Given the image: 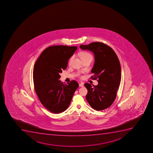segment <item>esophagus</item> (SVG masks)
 <instances>
[{
    "instance_id": "34e87169",
    "label": "esophagus",
    "mask_w": 153,
    "mask_h": 153,
    "mask_svg": "<svg viewBox=\"0 0 153 153\" xmlns=\"http://www.w3.org/2000/svg\"><path fill=\"white\" fill-rule=\"evenodd\" d=\"M79 86L83 87H84V84L83 83H81L79 84Z\"/></svg>"
}]
</instances>
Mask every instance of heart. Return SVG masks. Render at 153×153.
I'll list each match as a JSON object with an SVG mask.
<instances>
[{
  "instance_id": "b5f03b06",
  "label": "heart",
  "mask_w": 153,
  "mask_h": 153,
  "mask_svg": "<svg viewBox=\"0 0 153 153\" xmlns=\"http://www.w3.org/2000/svg\"><path fill=\"white\" fill-rule=\"evenodd\" d=\"M73 57H74V56H73L71 57V58H70L69 63H71V61H72L73 59ZM80 57L81 59H82V60H83V59H86V58H92V55H91L89 52L86 51H84L82 52V53H81ZM77 75L80 76V75L79 73H78Z\"/></svg>"
}]
</instances>
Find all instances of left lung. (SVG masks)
I'll list each match as a JSON object with an SVG mask.
<instances>
[{
  "label": "left lung",
  "instance_id": "1",
  "mask_svg": "<svg viewBox=\"0 0 153 153\" xmlns=\"http://www.w3.org/2000/svg\"><path fill=\"white\" fill-rule=\"evenodd\" d=\"M83 50H90L95 56L92 79H98V84L93 87L89 83L84 86L88 90L86 98L91 107L97 111L110 107L116 98L121 79V65L113 49L99 42L81 45Z\"/></svg>",
  "mask_w": 153,
  "mask_h": 153
}]
</instances>
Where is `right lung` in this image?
I'll return each instance as SVG.
<instances>
[{"mask_svg":"<svg viewBox=\"0 0 153 153\" xmlns=\"http://www.w3.org/2000/svg\"><path fill=\"white\" fill-rule=\"evenodd\" d=\"M77 49V46H50L42 52L34 66L35 92L41 104L53 113H60L68 108L79 86L75 80L66 84L59 80V74L66 69L68 60Z\"/></svg>","mask_w":153,"mask_h":153,"instance_id":"right-lung-1","label":"right lung"}]
</instances>
